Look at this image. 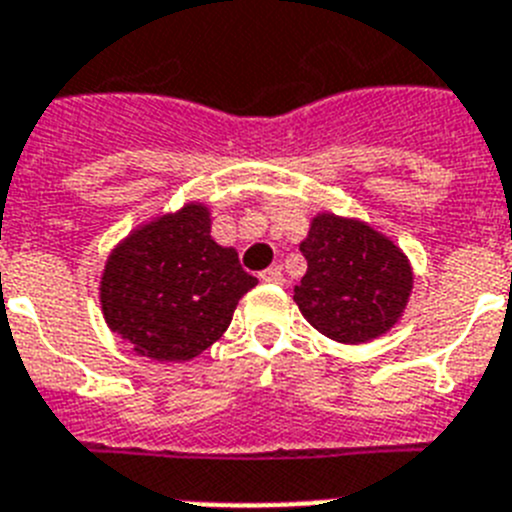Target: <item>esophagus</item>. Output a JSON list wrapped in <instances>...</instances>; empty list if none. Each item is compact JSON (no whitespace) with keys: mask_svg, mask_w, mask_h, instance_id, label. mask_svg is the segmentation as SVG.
Here are the masks:
<instances>
[{"mask_svg":"<svg viewBox=\"0 0 512 512\" xmlns=\"http://www.w3.org/2000/svg\"><path fill=\"white\" fill-rule=\"evenodd\" d=\"M262 283H270V286H281L283 283V273L278 268H268L260 273Z\"/></svg>","mask_w":512,"mask_h":512,"instance_id":"34e87169","label":"esophagus"}]
</instances>
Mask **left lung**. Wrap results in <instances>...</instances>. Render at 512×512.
<instances>
[{
    "instance_id": "8db88e82",
    "label": "left lung",
    "mask_w": 512,
    "mask_h": 512,
    "mask_svg": "<svg viewBox=\"0 0 512 512\" xmlns=\"http://www.w3.org/2000/svg\"><path fill=\"white\" fill-rule=\"evenodd\" d=\"M301 252L306 273L293 288V301L324 337L363 345L404 317L415 286L412 262L368 221L317 213Z\"/></svg>"
}]
</instances>
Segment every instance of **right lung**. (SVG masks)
<instances>
[{"label": "right lung", "mask_w": 512, "mask_h": 512, "mask_svg": "<svg viewBox=\"0 0 512 512\" xmlns=\"http://www.w3.org/2000/svg\"><path fill=\"white\" fill-rule=\"evenodd\" d=\"M211 208L190 201L141 221L110 250L100 311L110 332L151 361L182 363L211 348L257 278L211 237Z\"/></svg>", "instance_id": "1"}]
</instances>
